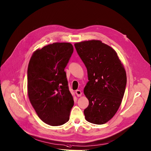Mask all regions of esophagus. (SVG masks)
<instances>
[{
    "label": "esophagus",
    "instance_id": "obj_1",
    "mask_svg": "<svg viewBox=\"0 0 151 151\" xmlns=\"http://www.w3.org/2000/svg\"><path fill=\"white\" fill-rule=\"evenodd\" d=\"M76 94H77V96L78 97H81L82 95V91L81 90H77L76 91Z\"/></svg>",
    "mask_w": 151,
    "mask_h": 151
}]
</instances>
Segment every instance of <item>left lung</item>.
<instances>
[{
    "label": "left lung",
    "instance_id": "8db88e82",
    "mask_svg": "<svg viewBox=\"0 0 151 151\" xmlns=\"http://www.w3.org/2000/svg\"><path fill=\"white\" fill-rule=\"evenodd\" d=\"M84 63L88 81L84 94L89 105L84 110L86 120L103 124L116 114L124 94L127 76L116 52L100 40L74 44Z\"/></svg>",
    "mask_w": 151,
    "mask_h": 151
}]
</instances>
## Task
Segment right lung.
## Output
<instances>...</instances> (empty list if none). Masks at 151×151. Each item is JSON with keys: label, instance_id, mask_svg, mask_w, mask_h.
<instances>
[{"label": "right lung", "instance_id": "add662e5", "mask_svg": "<svg viewBox=\"0 0 151 151\" xmlns=\"http://www.w3.org/2000/svg\"><path fill=\"white\" fill-rule=\"evenodd\" d=\"M69 42H54L32 54L27 70V93L38 117L58 126L69 119L74 105L65 68L73 53Z\"/></svg>", "mask_w": 151, "mask_h": 151}]
</instances>
